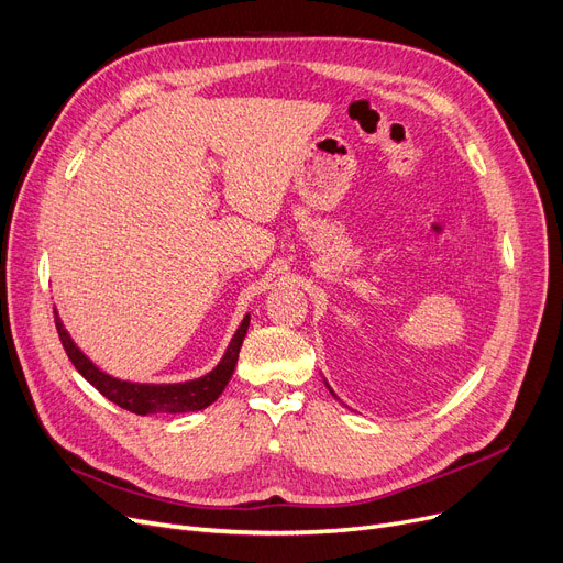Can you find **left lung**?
<instances>
[{
    "instance_id": "obj_1",
    "label": "left lung",
    "mask_w": 563,
    "mask_h": 563,
    "mask_svg": "<svg viewBox=\"0 0 563 563\" xmlns=\"http://www.w3.org/2000/svg\"><path fill=\"white\" fill-rule=\"evenodd\" d=\"M330 393H332V390H330ZM332 395H334V393H332Z\"/></svg>"
}]
</instances>
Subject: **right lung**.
I'll return each mask as SVG.
<instances>
[{
  "label": "right lung",
  "instance_id": "obj_1",
  "mask_svg": "<svg viewBox=\"0 0 563 563\" xmlns=\"http://www.w3.org/2000/svg\"><path fill=\"white\" fill-rule=\"evenodd\" d=\"M55 325H57L59 342L66 355H69L74 367L85 376V380H89V384H92L106 399L118 404V407L139 416H150V413H189V411H200L210 407L233 376L242 340L246 334V328H250V317L242 319L227 353L221 357V363L210 374L194 380H185V384H162V386L129 384V380L108 376L106 372L95 367L92 360H89L74 344L69 332L64 330L57 311H55Z\"/></svg>",
  "mask_w": 563,
  "mask_h": 563
}]
</instances>
